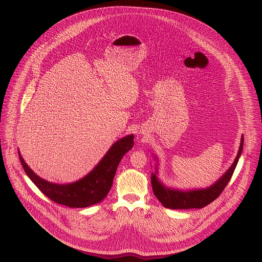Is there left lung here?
<instances>
[{
  "mask_svg": "<svg viewBox=\"0 0 262 262\" xmlns=\"http://www.w3.org/2000/svg\"><path fill=\"white\" fill-rule=\"evenodd\" d=\"M244 147V136H242L241 145L237 156L230 166V168L223 174L221 178H219L213 184L205 189H193V190H178L172 189L169 186L164 185L161 180L158 178V167L156 168V173L151 174V185L156 197L159 201L167 208L170 209H190V208H202L213 200H215L219 195L225 189L228 184L235 167L238 163V160L242 156ZM158 160V159H157Z\"/></svg>",
  "mask_w": 262,
  "mask_h": 262,
  "instance_id": "left-lung-1",
  "label": "left lung"
}]
</instances>
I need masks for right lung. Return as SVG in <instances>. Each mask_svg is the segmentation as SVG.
<instances>
[{"label":"right lung","instance_id":"right-lung-1","mask_svg":"<svg viewBox=\"0 0 262 262\" xmlns=\"http://www.w3.org/2000/svg\"><path fill=\"white\" fill-rule=\"evenodd\" d=\"M134 146V135L125 136L110 147L100 162L83 178L71 183H53L32 171L19 156L21 166L29 176L47 197L52 201L68 207L83 208L102 201L113 184L117 167L123 156Z\"/></svg>","mask_w":262,"mask_h":262}]
</instances>
